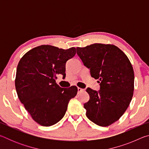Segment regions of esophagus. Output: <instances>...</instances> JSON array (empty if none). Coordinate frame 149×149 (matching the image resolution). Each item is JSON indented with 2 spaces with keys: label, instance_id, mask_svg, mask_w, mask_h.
Segmentation results:
<instances>
[{
  "label": "esophagus",
  "instance_id": "1",
  "mask_svg": "<svg viewBox=\"0 0 149 149\" xmlns=\"http://www.w3.org/2000/svg\"><path fill=\"white\" fill-rule=\"evenodd\" d=\"M77 91H78V93H81L83 91H84V89H81V88L78 87L77 88Z\"/></svg>",
  "mask_w": 149,
  "mask_h": 149
}]
</instances>
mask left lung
Returning <instances> with one entry per match:
<instances>
[{
	"label": "left lung",
	"instance_id": "8db88e82",
	"mask_svg": "<svg viewBox=\"0 0 149 149\" xmlns=\"http://www.w3.org/2000/svg\"><path fill=\"white\" fill-rule=\"evenodd\" d=\"M76 49L91 77L100 84L99 91L86 89L90 96L84 104L87 117L102 127L112 124L124 114L132 99V65L124 52L114 45L95 43Z\"/></svg>",
	"mask_w": 149,
	"mask_h": 149
}]
</instances>
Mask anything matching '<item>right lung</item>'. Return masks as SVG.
Segmentation results:
<instances>
[{"instance_id":"right-lung-1","label":"right lung","mask_w":149,"mask_h":149,"mask_svg":"<svg viewBox=\"0 0 149 149\" xmlns=\"http://www.w3.org/2000/svg\"><path fill=\"white\" fill-rule=\"evenodd\" d=\"M74 47L62 49L41 45L26 52L16 70L15 86L19 99L33 120L42 126L55 124L64 117L76 86L62 88L57 74L65 75V63L75 56Z\"/></svg>"}]
</instances>
